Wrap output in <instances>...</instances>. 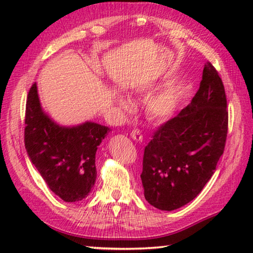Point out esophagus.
I'll use <instances>...</instances> for the list:
<instances>
[{"label": "esophagus", "instance_id": "34e87169", "mask_svg": "<svg viewBox=\"0 0 253 253\" xmlns=\"http://www.w3.org/2000/svg\"><path fill=\"white\" fill-rule=\"evenodd\" d=\"M130 136H131V138H132L133 140H136V141H138V143H141V141H143V134H141V132L139 130H133L132 132L130 133Z\"/></svg>", "mask_w": 253, "mask_h": 253}]
</instances>
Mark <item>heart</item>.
<instances>
[{"label": "heart", "mask_w": 253, "mask_h": 253, "mask_svg": "<svg viewBox=\"0 0 253 253\" xmlns=\"http://www.w3.org/2000/svg\"><path fill=\"white\" fill-rule=\"evenodd\" d=\"M154 84L153 83H145V84L137 85L132 89L133 93L140 95H146L148 93L153 91ZM113 100L115 105L119 107L123 112H129L132 108V105L126 98L123 95L115 93L113 95ZM178 106V95L177 92L172 88L164 89V91L155 93L151 95L150 98L145 102V109L148 117L151 120L157 121V122H162V121H167L174 116V114L177 109Z\"/></svg>", "instance_id": "1"}]
</instances>
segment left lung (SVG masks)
Wrapping results in <instances>:
<instances>
[{
  "instance_id": "left-lung-1",
  "label": "left lung",
  "mask_w": 253,
  "mask_h": 253,
  "mask_svg": "<svg viewBox=\"0 0 253 253\" xmlns=\"http://www.w3.org/2000/svg\"><path fill=\"white\" fill-rule=\"evenodd\" d=\"M228 130L222 81L205 64L196 95L145 147L141 183L145 199L161 211H174L199 195L223 154Z\"/></svg>"
}]
</instances>
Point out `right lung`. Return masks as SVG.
Here are the masks:
<instances>
[{
  "label": "right lung",
  "instance_id": "obj_1",
  "mask_svg": "<svg viewBox=\"0 0 253 253\" xmlns=\"http://www.w3.org/2000/svg\"><path fill=\"white\" fill-rule=\"evenodd\" d=\"M25 124L27 154L49 189L65 203L85 199L96 179V150L109 127L92 121L56 123L41 106L37 83L27 95Z\"/></svg>",
  "mask_w": 253,
  "mask_h": 253
}]
</instances>
